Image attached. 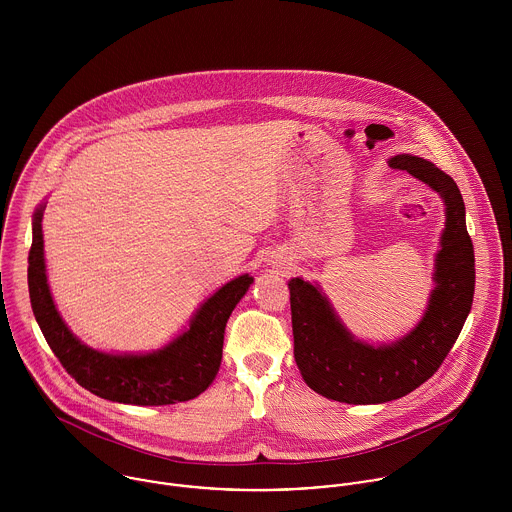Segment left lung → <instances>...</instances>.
<instances>
[{
    "mask_svg": "<svg viewBox=\"0 0 512 512\" xmlns=\"http://www.w3.org/2000/svg\"><path fill=\"white\" fill-rule=\"evenodd\" d=\"M388 165L426 183L445 205L434 290L416 327L392 343H366L345 327L319 284L288 282L297 368L311 390L345 404H384L434 376L463 329L475 292L473 242L455 181L410 153L390 157Z\"/></svg>",
    "mask_w": 512,
    "mask_h": 512,
    "instance_id": "left-lung-1",
    "label": "left lung"
}]
</instances>
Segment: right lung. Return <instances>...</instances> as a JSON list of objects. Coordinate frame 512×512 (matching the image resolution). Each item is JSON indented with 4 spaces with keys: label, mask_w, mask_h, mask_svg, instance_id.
Instances as JSON below:
<instances>
[{
    "label": "right lung",
    "mask_w": 512,
    "mask_h": 512,
    "mask_svg": "<svg viewBox=\"0 0 512 512\" xmlns=\"http://www.w3.org/2000/svg\"><path fill=\"white\" fill-rule=\"evenodd\" d=\"M41 203L33 213L29 297L33 315L61 365L92 394L134 406H167L197 398L219 372L226 321L254 278L242 274L213 293L193 313L185 331L149 353H104L84 345L63 321L47 282Z\"/></svg>",
    "instance_id": "obj_1"
}]
</instances>
